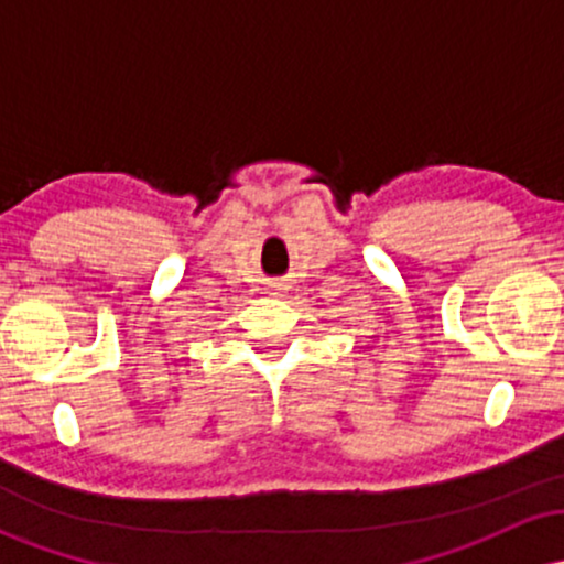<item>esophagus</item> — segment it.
<instances>
[{"label": "esophagus", "instance_id": "1", "mask_svg": "<svg viewBox=\"0 0 564 564\" xmlns=\"http://www.w3.org/2000/svg\"><path fill=\"white\" fill-rule=\"evenodd\" d=\"M283 286H281V283H270V286H268V294H278V291H281Z\"/></svg>", "mask_w": 564, "mask_h": 564}]
</instances>
